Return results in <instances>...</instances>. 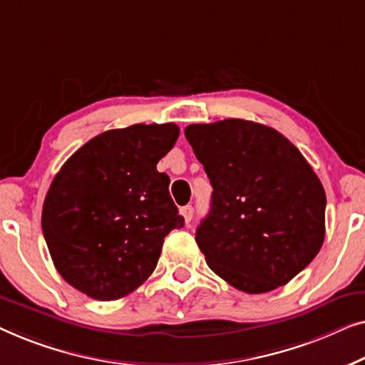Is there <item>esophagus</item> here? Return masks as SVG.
<instances>
[{
  "label": "esophagus",
  "mask_w": 365,
  "mask_h": 365,
  "mask_svg": "<svg viewBox=\"0 0 365 365\" xmlns=\"http://www.w3.org/2000/svg\"><path fill=\"white\" fill-rule=\"evenodd\" d=\"M180 213H182V217L185 218V223H190L192 222V218H193V208H192V205H187V207H182L180 208Z\"/></svg>",
  "instance_id": "1"
}]
</instances>
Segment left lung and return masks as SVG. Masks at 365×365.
I'll list each match as a JSON object with an SVG mask.
<instances>
[{
    "mask_svg": "<svg viewBox=\"0 0 365 365\" xmlns=\"http://www.w3.org/2000/svg\"><path fill=\"white\" fill-rule=\"evenodd\" d=\"M185 137L213 187L195 236L210 269L250 294L289 283L326 233L324 188L302 153L243 119L192 124Z\"/></svg>",
    "mask_w": 365,
    "mask_h": 365,
    "instance_id": "left-lung-1",
    "label": "left lung"
}]
</instances>
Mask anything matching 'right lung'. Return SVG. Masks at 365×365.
Returning <instances> with one entry per match:
<instances>
[{"mask_svg":"<svg viewBox=\"0 0 365 365\" xmlns=\"http://www.w3.org/2000/svg\"><path fill=\"white\" fill-rule=\"evenodd\" d=\"M175 124H135L84 143L46 195L44 240L68 283L99 301L120 299L155 269L165 236L183 227L157 163Z\"/></svg>","mask_w":365,"mask_h":365,"instance_id":"1","label":"right lung"}]
</instances>
